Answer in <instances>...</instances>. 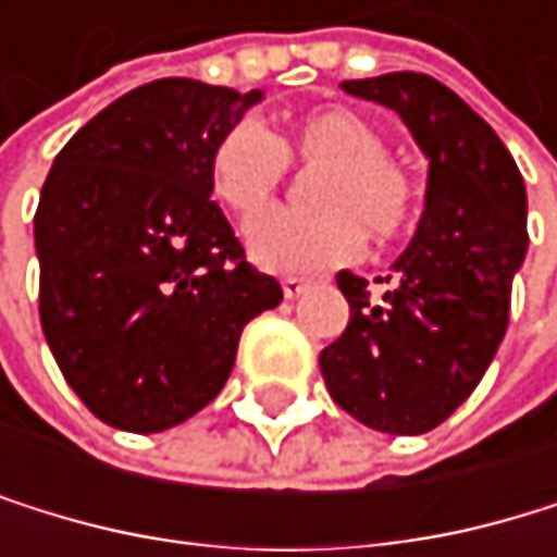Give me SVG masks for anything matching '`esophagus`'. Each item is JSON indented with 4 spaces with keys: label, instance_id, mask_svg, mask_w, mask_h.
<instances>
[{
    "label": "esophagus",
    "instance_id": "1",
    "mask_svg": "<svg viewBox=\"0 0 557 557\" xmlns=\"http://www.w3.org/2000/svg\"><path fill=\"white\" fill-rule=\"evenodd\" d=\"M281 287H284V297H287V300H294V297H300V294L310 287V281H304V276H284Z\"/></svg>",
    "mask_w": 557,
    "mask_h": 557
}]
</instances>
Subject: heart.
Masks as SVG:
<instances>
[{
  "instance_id": "1",
  "label": "heart",
  "mask_w": 557,
  "mask_h": 557,
  "mask_svg": "<svg viewBox=\"0 0 557 557\" xmlns=\"http://www.w3.org/2000/svg\"><path fill=\"white\" fill-rule=\"evenodd\" d=\"M294 149L304 160H331L317 183L320 213L270 210L247 226V250L270 273H317L350 263L363 230L391 240L414 220V186L387 157L384 133L347 106H324L297 120ZM284 139L257 120L230 126L210 157V189L237 216L260 213L287 176Z\"/></svg>"
}]
</instances>
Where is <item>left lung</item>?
<instances>
[{
	"label": "left lung",
	"mask_w": 557,
	"mask_h": 557,
	"mask_svg": "<svg viewBox=\"0 0 557 557\" xmlns=\"http://www.w3.org/2000/svg\"><path fill=\"white\" fill-rule=\"evenodd\" d=\"M341 89L404 120L428 160V189L414 237L384 276L394 287L377 304L363 276L337 273L350 320L320 350V374L360 424L424 434L468 400L505 337L528 250L524 180L498 133L424 73L347 79Z\"/></svg>",
	"instance_id": "8db88e82"
}]
</instances>
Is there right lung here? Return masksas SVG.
Masks as SVG:
<instances>
[{
  "instance_id": "1",
  "label": "right lung",
  "mask_w": 557,
  "mask_h": 557,
  "mask_svg": "<svg viewBox=\"0 0 557 557\" xmlns=\"http://www.w3.org/2000/svg\"><path fill=\"white\" fill-rule=\"evenodd\" d=\"M260 89L153 79L52 160L36 210L39 317L62 377L110 428L157 434L223 391L240 331L284 300L210 200V157Z\"/></svg>"
}]
</instances>
